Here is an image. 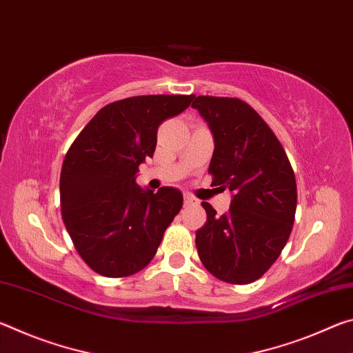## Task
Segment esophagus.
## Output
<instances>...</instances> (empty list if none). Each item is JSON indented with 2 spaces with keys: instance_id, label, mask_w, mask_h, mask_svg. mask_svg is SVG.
<instances>
[{
  "instance_id": "obj_1",
  "label": "esophagus",
  "mask_w": 353,
  "mask_h": 353,
  "mask_svg": "<svg viewBox=\"0 0 353 353\" xmlns=\"http://www.w3.org/2000/svg\"><path fill=\"white\" fill-rule=\"evenodd\" d=\"M183 202H185V205H198L199 204V201L194 199L193 196H190V194H185Z\"/></svg>"
}]
</instances>
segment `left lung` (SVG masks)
I'll list each match as a JSON object with an SVG mask.
<instances>
[{"label":"left lung","instance_id":"left-lung-1","mask_svg":"<svg viewBox=\"0 0 353 353\" xmlns=\"http://www.w3.org/2000/svg\"><path fill=\"white\" fill-rule=\"evenodd\" d=\"M191 107L213 135L208 172L232 191L229 212L221 216L202 202L207 223L196 232L199 259L223 282L252 283L290 238L297 204L294 172L277 137L244 101L198 97Z\"/></svg>","mask_w":353,"mask_h":353}]
</instances>
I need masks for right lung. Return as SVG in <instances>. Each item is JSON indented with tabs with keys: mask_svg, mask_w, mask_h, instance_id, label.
<instances>
[{
	"mask_svg": "<svg viewBox=\"0 0 353 353\" xmlns=\"http://www.w3.org/2000/svg\"><path fill=\"white\" fill-rule=\"evenodd\" d=\"M193 99L194 94H146L107 104L65 155L62 219L82 260L101 276L141 271L181 212V191L162 187L154 193L135 179L140 163L154 155L160 124Z\"/></svg>",
	"mask_w": 353,
	"mask_h": 353,
	"instance_id": "1",
	"label": "right lung"
}]
</instances>
